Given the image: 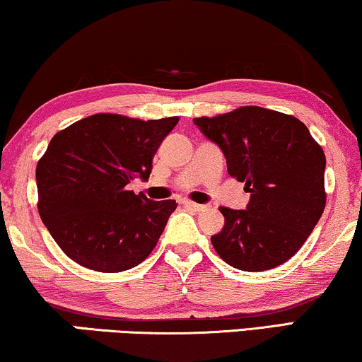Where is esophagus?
Returning a JSON list of instances; mask_svg holds the SVG:
<instances>
[{"label": "esophagus", "mask_w": 362, "mask_h": 362, "mask_svg": "<svg viewBox=\"0 0 362 362\" xmlns=\"http://www.w3.org/2000/svg\"><path fill=\"white\" fill-rule=\"evenodd\" d=\"M182 203H183V206L192 208V210H195V211L205 210V205H200V203H195V202H192V200H183Z\"/></svg>", "instance_id": "obj_1"}]
</instances>
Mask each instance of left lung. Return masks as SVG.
<instances>
[{
  "label": "left lung",
  "mask_w": 362,
  "mask_h": 362,
  "mask_svg": "<svg viewBox=\"0 0 362 362\" xmlns=\"http://www.w3.org/2000/svg\"><path fill=\"white\" fill-rule=\"evenodd\" d=\"M193 124L226 157L228 174L246 182V210L221 206L213 247L234 269L261 272L288 261L317 226L327 203V159L293 116L243 106Z\"/></svg>",
  "instance_id": "obj_1"
}]
</instances>
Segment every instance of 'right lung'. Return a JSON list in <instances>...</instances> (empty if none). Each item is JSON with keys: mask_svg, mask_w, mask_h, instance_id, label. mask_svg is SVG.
Wrapping results in <instances>:
<instances>
[{"mask_svg": "<svg viewBox=\"0 0 362 362\" xmlns=\"http://www.w3.org/2000/svg\"><path fill=\"white\" fill-rule=\"evenodd\" d=\"M177 123L179 116L100 113L52 137L35 169L39 215L72 261L123 272L152 252L177 203L152 202L128 185L149 179L152 157Z\"/></svg>", "mask_w": 362, "mask_h": 362, "instance_id": "add662e5", "label": "right lung"}]
</instances>
